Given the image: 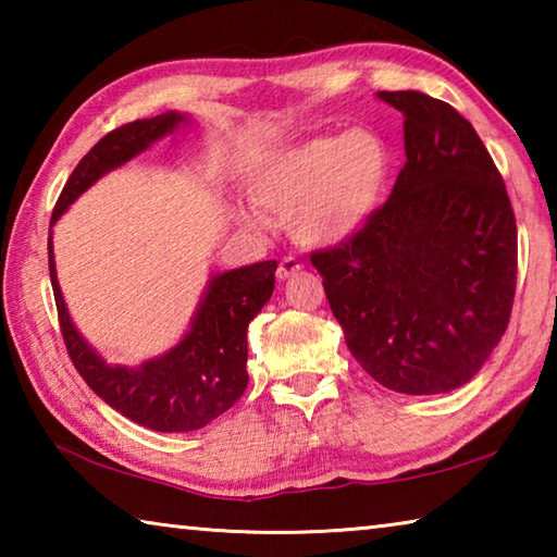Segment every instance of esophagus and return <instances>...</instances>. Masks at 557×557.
Listing matches in <instances>:
<instances>
[{
	"mask_svg": "<svg viewBox=\"0 0 557 557\" xmlns=\"http://www.w3.org/2000/svg\"><path fill=\"white\" fill-rule=\"evenodd\" d=\"M301 270V262L297 258H282L280 265H277V280H289L292 275H297V272Z\"/></svg>",
	"mask_w": 557,
	"mask_h": 557,
	"instance_id": "esophagus-1",
	"label": "esophagus"
}]
</instances>
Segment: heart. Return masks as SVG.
Segmentation results:
<instances>
[{
  "mask_svg": "<svg viewBox=\"0 0 557 557\" xmlns=\"http://www.w3.org/2000/svg\"><path fill=\"white\" fill-rule=\"evenodd\" d=\"M383 139L356 127L272 152L250 182V199L272 221H289L307 245H334L371 219L388 184Z\"/></svg>",
  "mask_w": 557,
  "mask_h": 557,
  "instance_id": "b5f03b06",
  "label": "heart"
}]
</instances>
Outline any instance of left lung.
Here are the masks:
<instances>
[{
    "label": "left lung",
    "instance_id": "obj_1",
    "mask_svg": "<svg viewBox=\"0 0 557 557\" xmlns=\"http://www.w3.org/2000/svg\"><path fill=\"white\" fill-rule=\"evenodd\" d=\"M405 115L388 201L312 252L348 351L385 388L449 393L474 379L511 319L518 235L506 184L471 122L418 90H381Z\"/></svg>",
    "mask_w": 557,
    "mask_h": 557
}]
</instances>
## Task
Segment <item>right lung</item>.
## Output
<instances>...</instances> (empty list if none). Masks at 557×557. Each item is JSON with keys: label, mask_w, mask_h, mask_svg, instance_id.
I'll return each instance as SVG.
<instances>
[{"label": "right lung", "mask_w": 557, "mask_h": 557, "mask_svg": "<svg viewBox=\"0 0 557 557\" xmlns=\"http://www.w3.org/2000/svg\"><path fill=\"white\" fill-rule=\"evenodd\" d=\"M184 115L164 112L152 120H135L108 132L65 182L55 201L51 225L61 213L96 184L110 169L125 164L139 152L172 132ZM275 260L256 262L211 280L191 332L172 351L147 361L139 369L108 366L75 332L63 295L55 280L53 250L49 235V272L59 309V324L65 351L75 371L92 393L100 395L110 408L125 414L137 425L157 432H191L206 428L219 418L248 388V324L275 289Z\"/></svg>", "instance_id": "obj_1"}]
</instances>
